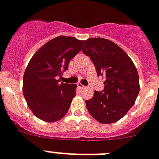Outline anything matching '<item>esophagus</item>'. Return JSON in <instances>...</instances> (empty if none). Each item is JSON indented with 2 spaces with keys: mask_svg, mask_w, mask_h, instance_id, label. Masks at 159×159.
<instances>
[{
  "mask_svg": "<svg viewBox=\"0 0 159 159\" xmlns=\"http://www.w3.org/2000/svg\"><path fill=\"white\" fill-rule=\"evenodd\" d=\"M77 86H78L80 89H83V88H85V86H84L82 83H77Z\"/></svg>",
  "mask_w": 159,
  "mask_h": 159,
  "instance_id": "obj_1",
  "label": "esophagus"
}]
</instances>
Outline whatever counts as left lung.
Masks as SVG:
<instances>
[{"label":"left lung","instance_id":"obj_1","mask_svg":"<svg viewBox=\"0 0 159 159\" xmlns=\"http://www.w3.org/2000/svg\"><path fill=\"white\" fill-rule=\"evenodd\" d=\"M82 52L95 65L98 76L105 77L104 90H94L86 101L88 111L101 124L120 120L134 105L140 91L139 76L131 58L112 41L102 38L85 40Z\"/></svg>","mask_w":159,"mask_h":159}]
</instances>
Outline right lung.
Returning <instances> with one entry per match:
<instances>
[{
	"label": "right lung",
	"mask_w": 159,
	"mask_h": 159,
	"mask_svg": "<svg viewBox=\"0 0 159 159\" xmlns=\"http://www.w3.org/2000/svg\"><path fill=\"white\" fill-rule=\"evenodd\" d=\"M83 40L61 36L51 39L33 55L23 75L22 92L33 114L45 122L63 118L76 95V84L60 82L57 77L68 69Z\"/></svg>",
	"instance_id": "right-lung-1"
}]
</instances>
